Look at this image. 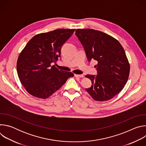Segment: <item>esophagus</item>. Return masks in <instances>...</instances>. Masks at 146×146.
Here are the masks:
<instances>
[{"instance_id": "esophagus-1", "label": "esophagus", "mask_w": 146, "mask_h": 146, "mask_svg": "<svg viewBox=\"0 0 146 146\" xmlns=\"http://www.w3.org/2000/svg\"><path fill=\"white\" fill-rule=\"evenodd\" d=\"M74 76L76 77H80V78H83L84 77V76H83L82 74H74Z\"/></svg>"}]
</instances>
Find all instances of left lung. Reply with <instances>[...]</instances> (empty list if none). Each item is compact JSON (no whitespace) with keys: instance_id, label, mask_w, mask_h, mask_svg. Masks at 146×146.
<instances>
[{"instance_id":"1","label":"left lung","mask_w":146,"mask_h":146,"mask_svg":"<svg viewBox=\"0 0 146 146\" xmlns=\"http://www.w3.org/2000/svg\"><path fill=\"white\" fill-rule=\"evenodd\" d=\"M75 35L88 62H98L95 66L97 75L86 76L92 84L86 90L95 100L111 99L123 88L129 74V64L122 46L112 36L92 29H77Z\"/></svg>"}]
</instances>
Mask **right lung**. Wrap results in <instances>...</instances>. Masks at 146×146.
Here are the masks:
<instances>
[{
    "label": "right lung",
    "mask_w": 146,
    "mask_h": 146,
    "mask_svg": "<svg viewBox=\"0 0 146 146\" xmlns=\"http://www.w3.org/2000/svg\"><path fill=\"white\" fill-rule=\"evenodd\" d=\"M75 29H58L33 37L19 54L17 62L18 77L27 91L46 99L73 77L72 72L59 70L51 63L60 56L61 48Z\"/></svg>",
    "instance_id": "add662e5"
}]
</instances>
